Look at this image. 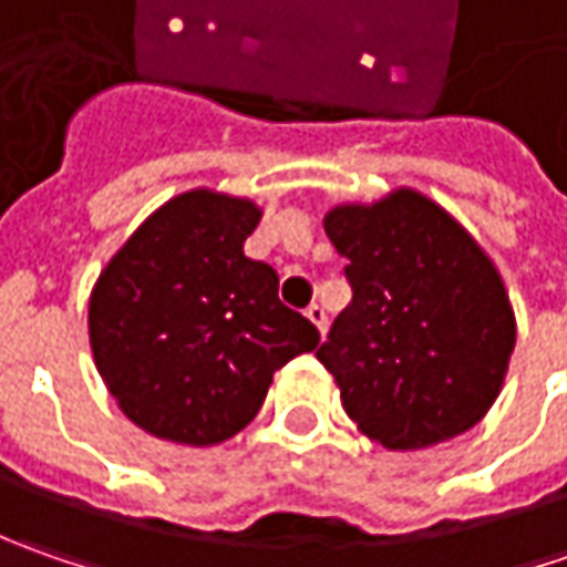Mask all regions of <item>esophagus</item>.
Segmentation results:
<instances>
[{
    "mask_svg": "<svg viewBox=\"0 0 567 567\" xmlns=\"http://www.w3.org/2000/svg\"><path fill=\"white\" fill-rule=\"evenodd\" d=\"M306 318H309V321L316 324L321 334L328 331V312H324V306H321V302H312V306L306 309Z\"/></svg>",
    "mask_w": 567,
    "mask_h": 567,
    "instance_id": "obj_1",
    "label": "esophagus"
}]
</instances>
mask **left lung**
Listing matches in <instances>:
<instances>
[{
  "label": "left lung",
  "instance_id": "1",
  "mask_svg": "<svg viewBox=\"0 0 567 567\" xmlns=\"http://www.w3.org/2000/svg\"><path fill=\"white\" fill-rule=\"evenodd\" d=\"M324 233L350 261L353 302L318 360L365 439L423 451L492 410L517 340L512 299L486 249L416 188L343 202Z\"/></svg>",
  "mask_w": 567,
  "mask_h": 567
}]
</instances>
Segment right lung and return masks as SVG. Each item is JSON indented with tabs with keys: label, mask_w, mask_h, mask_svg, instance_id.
I'll list each match as a JSON object with an SVG mask.
<instances>
[{
	"label": "right lung",
	"mask_w": 567,
	"mask_h": 567,
	"mask_svg": "<svg viewBox=\"0 0 567 567\" xmlns=\"http://www.w3.org/2000/svg\"><path fill=\"white\" fill-rule=\"evenodd\" d=\"M251 198L188 188L157 207L103 265L87 299L100 379L132 423L210 447L255 420L274 372L318 331L277 299V271L243 246Z\"/></svg>",
	"instance_id": "1"
}]
</instances>
